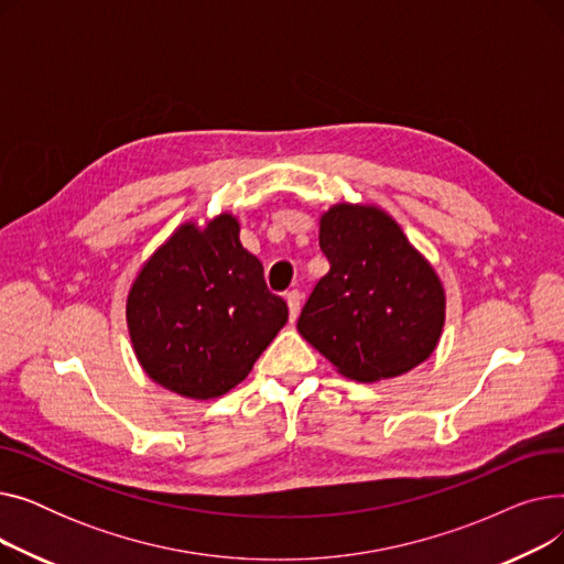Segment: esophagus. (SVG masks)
Returning a JSON list of instances; mask_svg holds the SVG:
<instances>
[{
    "label": "esophagus",
    "instance_id": "1",
    "mask_svg": "<svg viewBox=\"0 0 564 564\" xmlns=\"http://www.w3.org/2000/svg\"><path fill=\"white\" fill-rule=\"evenodd\" d=\"M285 304H288V313H290V322L297 319L300 315V306H302V294L297 290H290L285 294Z\"/></svg>",
    "mask_w": 564,
    "mask_h": 564
}]
</instances>
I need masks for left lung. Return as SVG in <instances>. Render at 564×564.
<instances>
[{
    "label": "left lung",
    "mask_w": 564,
    "mask_h": 564,
    "mask_svg": "<svg viewBox=\"0 0 564 564\" xmlns=\"http://www.w3.org/2000/svg\"><path fill=\"white\" fill-rule=\"evenodd\" d=\"M329 272L300 315V334L354 381L400 377L425 364L446 324V288L402 226L375 203L319 215Z\"/></svg>",
    "instance_id": "1"
}]
</instances>
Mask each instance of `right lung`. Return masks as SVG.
Wrapping results in <instances>:
<instances>
[{"mask_svg": "<svg viewBox=\"0 0 564 564\" xmlns=\"http://www.w3.org/2000/svg\"><path fill=\"white\" fill-rule=\"evenodd\" d=\"M126 319L134 357L158 387L215 400L247 379L288 306L242 247L240 221L219 213L177 226L139 267Z\"/></svg>", "mask_w": 564, "mask_h": 564, "instance_id": "right-lung-1", "label": "right lung"}]
</instances>
